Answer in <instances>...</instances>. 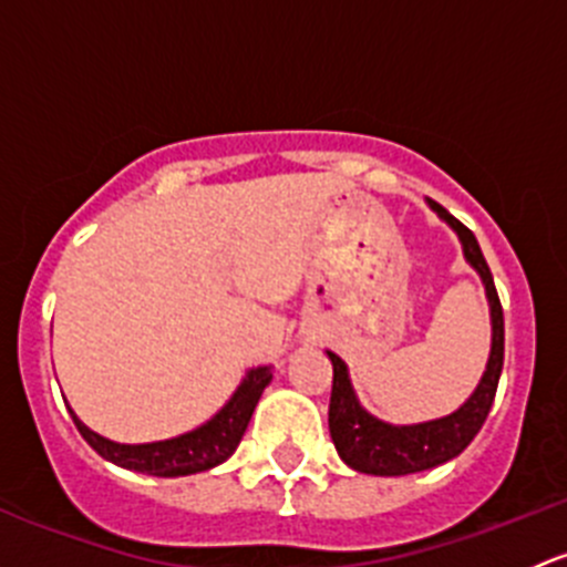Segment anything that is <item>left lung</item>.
Returning a JSON list of instances; mask_svg holds the SVG:
<instances>
[{
    "instance_id": "left-lung-1",
    "label": "left lung",
    "mask_w": 567,
    "mask_h": 567,
    "mask_svg": "<svg viewBox=\"0 0 567 567\" xmlns=\"http://www.w3.org/2000/svg\"><path fill=\"white\" fill-rule=\"evenodd\" d=\"M431 210H436L439 219L447 221L458 236L463 257L468 266L480 274L491 310V353L485 373L474 392L468 394L466 403L455 409L453 414L439 416V420L416 422V425H392V422L379 420L370 411L362 409L357 392H353L351 379H348V364L337 353L326 351L334 379H331V400H329V433L334 442L337 455L351 468L362 474H379V477H400V474L425 472V468L442 466L453 461L472 444L494 405L496 386H499L502 362H505V318H502L499 296H496L494 277L480 251L477 238L468 227H463L455 216L439 203L427 199Z\"/></svg>"
}]
</instances>
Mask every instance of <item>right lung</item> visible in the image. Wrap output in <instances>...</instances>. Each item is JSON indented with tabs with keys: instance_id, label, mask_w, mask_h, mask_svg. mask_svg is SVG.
Here are the masks:
<instances>
[{
	"instance_id": "obj_1",
	"label": "right lung",
	"mask_w": 567,
	"mask_h": 567,
	"mask_svg": "<svg viewBox=\"0 0 567 567\" xmlns=\"http://www.w3.org/2000/svg\"><path fill=\"white\" fill-rule=\"evenodd\" d=\"M274 373L271 368H251L238 390L230 394L225 405L203 422L194 431L181 433V436L164 439V442H147V444H120L112 439L101 436V433L90 431L76 411L68 405L73 416V425L84 436V442L101 455V458L112 461L114 466L131 468V472L153 474V477H186V474L208 472V468L219 466L236 453L241 444L247 425L255 414V405L260 400L262 390L271 384Z\"/></svg>"
}]
</instances>
